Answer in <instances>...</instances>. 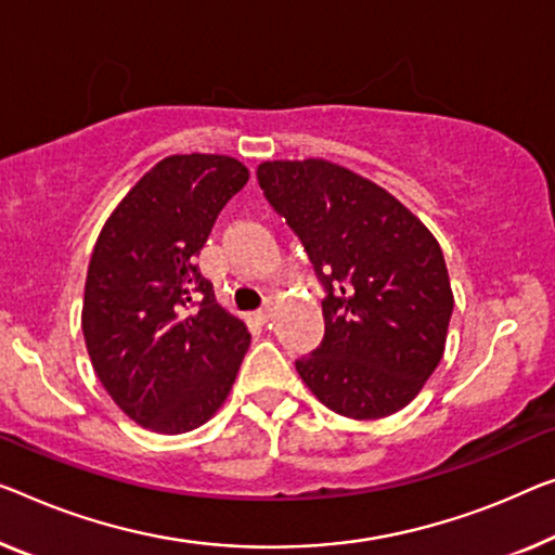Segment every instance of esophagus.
<instances>
[{"mask_svg": "<svg viewBox=\"0 0 555 555\" xmlns=\"http://www.w3.org/2000/svg\"><path fill=\"white\" fill-rule=\"evenodd\" d=\"M274 313H276V309H274V306H271V304H267V306H263V309H261V311H256V313H254V319H256V321H259V324H269V321H271V319H274Z\"/></svg>", "mask_w": 555, "mask_h": 555, "instance_id": "1", "label": "esophagus"}]
</instances>
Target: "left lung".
<instances>
[{
	"label": "left lung",
	"instance_id": "1",
	"mask_svg": "<svg viewBox=\"0 0 555 555\" xmlns=\"http://www.w3.org/2000/svg\"><path fill=\"white\" fill-rule=\"evenodd\" d=\"M256 177L326 288V334L296 361L301 382L346 418L409 406L443 357L453 311L436 236L386 189L334 162H263Z\"/></svg>",
	"mask_w": 555,
	"mask_h": 555
}]
</instances>
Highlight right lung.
<instances>
[{"mask_svg":"<svg viewBox=\"0 0 555 555\" xmlns=\"http://www.w3.org/2000/svg\"><path fill=\"white\" fill-rule=\"evenodd\" d=\"M246 181L234 156L171 154L129 189L94 244L81 306L89 359L114 403L149 431L206 424L251 344L194 263Z\"/></svg>","mask_w":555,"mask_h":555,"instance_id":"right-lung-1","label":"right lung"}]
</instances>
